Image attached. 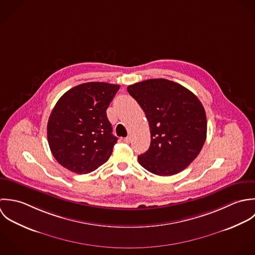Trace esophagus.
Wrapping results in <instances>:
<instances>
[{"label":"esophagus","instance_id":"esophagus-1","mask_svg":"<svg viewBox=\"0 0 255 255\" xmlns=\"http://www.w3.org/2000/svg\"><path fill=\"white\" fill-rule=\"evenodd\" d=\"M124 142H125L126 144H129V143H131V137H126V138L124 139Z\"/></svg>","mask_w":255,"mask_h":255}]
</instances>
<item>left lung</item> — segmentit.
<instances>
[{
	"label": "left lung",
	"mask_w": 255,
	"mask_h": 255,
	"mask_svg": "<svg viewBox=\"0 0 255 255\" xmlns=\"http://www.w3.org/2000/svg\"><path fill=\"white\" fill-rule=\"evenodd\" d=\"M149 121L151 145L139 163L156 175H173L186 168L202 150L207 119L202 103L183 86L151 79L127 88Z\"/></svg>",
	"instance_id": "8db88e82"
}]
</instances>
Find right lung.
I'll use <instances>...</instances> for the list:
<instances>
[{"instance_id":"1","label":"right lung","mask_w":255,"mask_h":255,"mask_svg":"<svg viewBox=\"0 0 255 255\" xmlns=\"http://www.w3.org/2000/svg\"><path fill=\"white\" fill-rule=\"evenodd\" d=\"M120 86L91 82L74 87L55 104L47 124L51 153L65 168L78 174L96 170L112 153L106 109Z\"/></svg>"}]
</instances>
